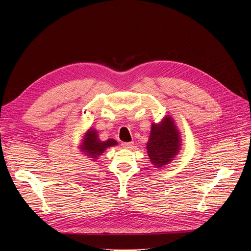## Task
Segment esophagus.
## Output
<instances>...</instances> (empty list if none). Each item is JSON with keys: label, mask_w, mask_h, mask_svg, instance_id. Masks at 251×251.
<instances>
[{"label": "esophagus", "mask_w": 251, "mask_h": 251, "mask_svg": "<svg viewBox=\"0 0 251 251\" xmlns=\"http://www.w3.org/2000/svg\"><path fill=\"white\" fill-rule=\"evenodd\" d=\"M133 144H134L133 142H123L121 145H122V147L125 148V149H130V148L133 146Z\"/></svg>", "instance_id": "obj_1"}]
</instances>
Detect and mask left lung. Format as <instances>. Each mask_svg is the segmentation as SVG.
<instances>
[{
	"mask_svg": "<svg viewBox=\"0 0 251 251\" xmlns=\"http://www.w3.org/2000/svg\"><path fill=\"white\" fill-rule=\"evenodd\" d=\"M146 148L151 163L158 169L169 165L180 153L182 137L171 115L159 123H152Z\"/></svg>",
	"mask_w": 251,
	"mask_h": 251,
	"instance_id": "8db88e82",
	"label": "left lung"
}]
</instances>
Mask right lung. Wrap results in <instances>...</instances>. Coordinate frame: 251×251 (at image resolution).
Instances as JSON below:
<instances>
[{
    "label": "right lung",
    "mask_w": 251,
    "mask_h": 251,
    "mask_svg": "<svg viewBox=\"0 0 251 251\" xmlns=\"http://www.w3.org/2000/svg\"><path fill=\"white\" fill-rule=\"evenodd\" d=\"M79 151L82 155L90 158L91 161L95 162L99 157L109 147L116 146L118 143L114 139H108L101 141L98 137V132L94 128H89L85 133L80 136Z\"/></svg>",
    "instance_id": "obj_1"
}]
</instances>
